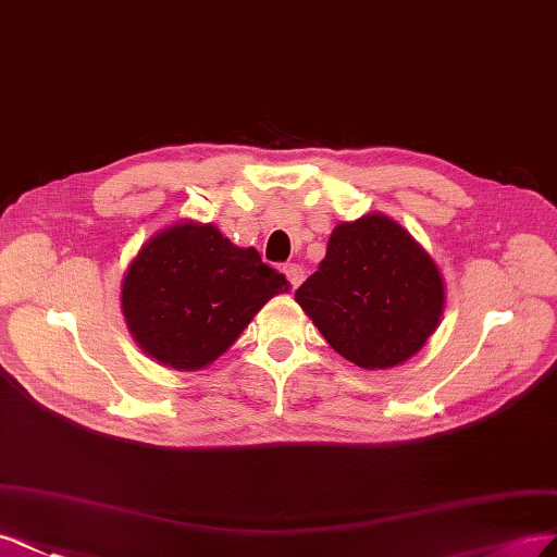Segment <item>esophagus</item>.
<instances>
[{"mask_svg": "<svg viewBox=\"0 0 557 557\" xmlns=\"http://www.w3.org/2000/svg\"><path fill=\"white\" fill-rule=\"evenodd\" d=\"M282 271H284L286 280H289L292 289H296V286L305 280V271H302V265H298V263H284Z\"/></svg>", "mask_w": 557, "mask_h": 557, "instance_id": "34e87169", "label": "esophagus"}]
</instances>
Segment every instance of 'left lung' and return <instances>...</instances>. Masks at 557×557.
<instances>
[{
  "instance_id": "8db88e82",
  "label": "left lung",
  "mask_w": 557,
  "mask_h": 557,
  "mask_svg": "<svg viewBox=\"0 0 557 557\" xmlns=\"http://www.w3.org/2000/svg\"><path fill=\"white\" fill-rule=\"evenodd\" d=\"M296 300L339 356L382 370L405 363L433 335L444 284L403 226L366 214L333 228L326 259Z\"/></svg>"
}]
</instances>
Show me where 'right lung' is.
Listing matches in <instances>:
<instances>
[{
    "label": "right lung",
    "mask_w": 557,
    "mask_h": 557,
    "mask_svg": "<svg viewBox=\"0 0 557 557\" xmlns=\"http://www.w3.org/2000/svg\"><path fill=\"white\" fill-rule=\"evenodd\" d=\"M286 277L206 224L157 233L122 282V312L136 343L159 363L199 370L222 356Z\"/></svg>",
    "instance_id": "right-lung-1"
}]
</instances>
